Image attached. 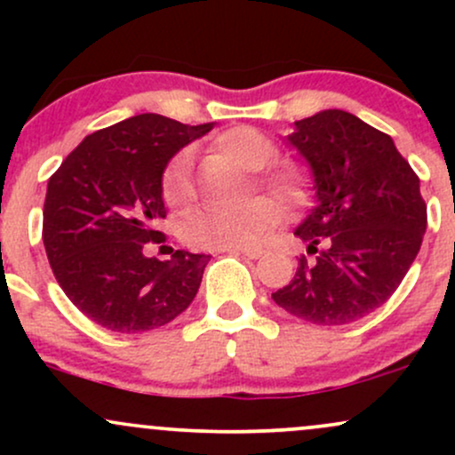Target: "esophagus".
<instances>
[{
  "instance_id": "1",
  "label": "esophagus",
  "mask_w": 455,
  "mask_h": 455,
  "mask_svg": "<svg viewBox=\"0 0 455 455\" xmlns=\"http://www.w3.org/2000/svg\"><path fill=\"white\" fill-rule=\"evenodd\" d=\"M220 252H231V254H242L245 259H260L263 257V250L260 248H227Z\"/></svg>"
}]
</instances>
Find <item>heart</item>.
Segmentation results:
<instances>
[{
    "label": "heart",
    "instance_id": "obj_1",
    "mask_svg": "<svg viewBox=\"0 0 455 455\" xmlns=\"http://www.w3.org/2000/svg\"><path fill=\"white\" fill-rule=\"evenodd\" d=\"M216 149L245 171L263 169L275 156V145L257 128L235 126L213 140ZM284 205L297 207L306 201L307 181L293 162H282L257 175ZM162 196L171 207H184L192 198L190 158L177 154L162 173ZM282 220V207L269 196H254L231 210H196L181 224V237L192 248L227 250L257 245Z\"/></svg>",
    "mask_w": 455,
    "mask_h": 455
}]
</instances>
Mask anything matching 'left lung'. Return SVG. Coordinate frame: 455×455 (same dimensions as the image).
<instances>
[{
  "label": "left lung",
  "instance_id": "left-lung-1",
  "mask_svg": "<svg viewBox=\"0 0 455 455\" xmlns=\"http://www.w3.org/2000/svg\"><path fill=\"white\" fill-rule=\"evenodd\" d=\"M286 143L312 175L316 205L295 235L316 259H301L271 299L316 325H347L383 306L419 252V177L394 139L340 108L295 122Z\"/></svg>",
  "mask_w": 455,
  "mask_h": 455
}]
</instances>
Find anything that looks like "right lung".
<instances>
[{"instance_id":"add662e5","label":"right lung","mask_w":455,"mask_h":455,"mask_svg":"<svg viewBox=\"0 0 455 455\" xmlns=\"http://www.w3.org/2000/svg\"><path fill=\"white\" fill-rule=\"evenodd\" d=\"M213 124L188 126L140 113L98 130L61 162L46 186L43 242L68 299L98 325L149 331L180 316L195 299L210 254L175 250L145 257L164 242L162 173L181 148Z\"/></svg>"}]
</instances>
